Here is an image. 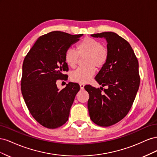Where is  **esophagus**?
I'll list each match as a JSON object with an SVG mask.
<instances>
[{"label": "esophagus", "instance_id": "esophagus-1", "mask_svg": "<svg viewBox=\"0 0 157 157\" xmlns=\"http://www.w3.org/2000/svg\"><path fill=\"white\" fill-rule=\"evenodd\" d=\"M79 85H80V89H81V90H84V84H82V83H80Z\"/></svg>", "mask_w": 157, "mask_h": 157}]
</instances>
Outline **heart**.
<instances>
[{
    "instance_id": "b5f03b06",
    "label": "heart",
    "mask_w": 157,
    "mask_h": 157,
    "mask_svg": "<svg viewBox=\"0 0 157 157\" xmlns=\"http://www.w3.org/2000/svg\"><path fill=\"white\" fill-rule=\"evenodd\" d=\"M77 52L69 48L65 52L64 59L69 67L74 68L77 63L78 56L87 55L85 67H79L71 74V79L79 83L88 82L96 73V68L101 67L108 59V50L99 40L90 37L84 38L76 47Z\"/></svg>"
}]
</instances>
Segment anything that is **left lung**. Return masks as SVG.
Returning <instances> with one entry per match:
<instances>
[{
    "instance_id": "left-lung-1",
    "label": "left lung",
    "mask_w": 157,
    "mask_h": 157,
    "mask_svg": "<svg viewBox=\"0 0 157 157\" xmlns=\"http://www.w3.org/2000/svg\"><path fill=\"white\" fill-rule=\"evenodd\" d=\"M91 36L107 41L108 59L96 80L108 88L85 86L89 94V115L95 124L109 126L124 118L134 103L140 82L138 61L130 44L117 33L103 32Z\"/></svg>"
}]
</instances>
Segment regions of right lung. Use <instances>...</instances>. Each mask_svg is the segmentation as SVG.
<instances>
[{"label": "right lung", "mask_w": 157, "mask_h": 157, "mask_svg": "<svg viewBox=\"0 0 157 157\" xmlns=\"http://www.w3.org/2000/svg\"><path fill=\"white\" fill-rule=\"evenodd\" d=\"M83 34L72 35L52 31L40 36L23 63L21 90L33 118L48 128H56L68 121L71 105L79 91L77 83L69 82L59 90L56 80L68 71L64 55Z\"/></svg>", "instance_id": "obj_1"}]
</instances>
